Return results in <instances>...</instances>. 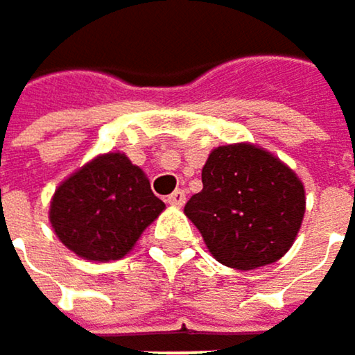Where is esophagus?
Returning a JSON list of instances; mask_svg holds the SVG:
<instances>
[{
    "instance_id": "obj_1",
    "label": "esophagus",
    "mask_w": 355,
    "mask_h": 355,
    "mask_svg": "<svg viewBox=\"0 0 355 355\" xmlns=\"http://www.w3.org/2000/svg\"><path fill=\"white\" fill-rule=\"evenodd\" d=\"M185 200H187L185 191H183V189H176L174 193H170V196H168V200H166V202H168L170 206H183V204H185Z\"/></svg>"
}]
</instances>
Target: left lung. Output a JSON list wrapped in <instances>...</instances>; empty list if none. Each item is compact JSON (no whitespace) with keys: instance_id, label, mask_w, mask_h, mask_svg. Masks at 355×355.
<instances>
[{"instance_id":"left-lung-1","label":"left lung","mask_w":355,"mask_h":355,"mask_svg":"<svg viewBox=\"0 0 355 355\" xmlns=\"http://www.w3.org/2000/svg\"><path fill=\"white\" fill-rule=\"evenodd\" d=\"M202 183L185 214L220 264L252 270L287 254L304 220L306 193L281 159L248 143L223 145L210 153Z\"/></svg>"}]
</instances>
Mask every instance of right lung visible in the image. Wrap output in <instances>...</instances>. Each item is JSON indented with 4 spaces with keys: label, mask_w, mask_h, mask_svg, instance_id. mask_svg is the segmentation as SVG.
<instances>
[{
    "label": "right lung",
    "mask_w": 355,
    "mask_h": 355,
    "mask_svg": "<svg viewBox=\"0 0 355 355\" xmlns=\"http://www.w3.org/2000/svg\"><path fill=\"white\" fill-rule=\"evenodd\" d=\"M162 210L143 170L122 153H105L58 187L49 220L76 256L107 262L130 252Z\"/></svg>",
    "instance_id": "obj_1"
}]
</instances>
